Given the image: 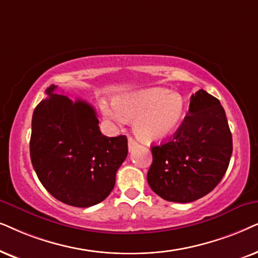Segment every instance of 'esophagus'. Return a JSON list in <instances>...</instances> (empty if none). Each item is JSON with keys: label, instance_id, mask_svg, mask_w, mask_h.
<instances>
[{"label": "esophagus", "instance_id": "esophagus-1", "mask_svg": "<svg viewBox=\"0 0 258 258\" xmlns=\"http://www.w3.org/2000/svg\"><path fill=\"white\" fill-rule=\"evenodd\" d=\"M139 146V144L133 138H128V151H133Z\"/></svg>", "mask_w": 258, "mask_h": 258}]
</instances>
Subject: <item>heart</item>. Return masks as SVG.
Wrapping results in <instances>:
<instances>
[{"mask_svg": "<svg viewBox=\"0 0 258 258\" xmlns=\"http://www.w3.org/2000/svg\"><path fill=\"white\" fill-rule=\"evenodd\" d=\"M102 115L109 121L133 120V131L140 140L156 143L169 138L179 128L186 114V101L167 88H146L118 95L113 104L102 101Z\"/></svg>", "mask_w": 258, "mask_h": 258, "instance_id": "heart-1", "label": "heart"}]
</instances>
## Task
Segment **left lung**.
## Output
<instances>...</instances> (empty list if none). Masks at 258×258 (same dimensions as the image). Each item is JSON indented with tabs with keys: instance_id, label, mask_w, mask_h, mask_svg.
<instances>
[{
	"instance_id": "left-lung-1",
	"label": "left lung",
	"mask_w": 258,
	"mask_h": 258,
	"mask_svg": "<svg viewBox=\"0 0 258 258\" xmlns=\"http://www.w3.org/2000/svg\"><path fill=\"white\" fill-rule=\"evenodd\" d=\"M147 181L165 201L190 203L211 192L228 170L232 137L218 99L192 94L188 113L169 142L151 146Z\"/></svg>"
}]
</instances>
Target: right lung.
<instances>
[{
    "label": "right lung",
    "instance_id": "obj_1",
    "mask_svg": "<svg viewBox=\"0 0 258 258\" xmlns=\"http://www.w3.org/2000/svg\"><path fill=\"white\" fill-rule=\"evenodd\" d=\"M46 89L48 98L32 119L30 159L41 184L64 204L88 208L104 201L126 159L127 138L101 135L97 113L88 102L72 101Z\"/></svg>",
    "mask_w": 258,
    "mask_h": 258
}]
</instances>
